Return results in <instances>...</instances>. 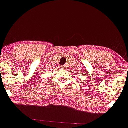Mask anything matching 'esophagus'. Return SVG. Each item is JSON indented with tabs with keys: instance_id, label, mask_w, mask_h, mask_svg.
Listing matches in <instances>:
<instances>
[{
	"instance_id": "obj_1",
	"label": "esophagus",
	"mask_w": 128,
	"mask_h": 128,
	"mask_svg": "<svg viewBox=\"0 0 128 128\" xmlns=\"http://www.w3.org/2000/svg\"><path fill=\"white\" fill-rule=\"evenodd\" d=\"M60 68H61L62 69H66L67 68V66H62Z\"/></svg>"
}]
</instances>
